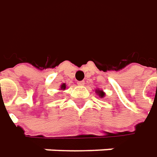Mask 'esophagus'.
<instances>
[{"label":"esophagus","instance_id":"obj_1","mask_svg":"<svg viewBox=\"0 0 157 157\" xmlns=\"http://www.w3.org/2000/svg\"><path fill=\"white\" fill-rule=\"evenodd\" d=\"M77 84H78L79 86H83L84 84H85V82L84 81H80V82H77Z\"/></svg>","mask_w":157,"mask_h":157}]
</instances>
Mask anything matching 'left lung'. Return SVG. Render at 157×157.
I'll return each instance as SVG.
<instances>
[{
	"label": "left lung",
	"mask_w": 157,
	"mask_h": 157,
	"mask_svg": "<svg viewBox=\"0 0 157 157\" xmlns=\"http://www.w3.org/2000/svg\"><path fill=\"white\" fill-rule=\"evenodd\" d=\"M95 93H96V95H99L100 98H103V97L105 96V93L103 92V90H101V89H95Z\"/></svg>",
	"instance_id": "1"
}]
</instances>
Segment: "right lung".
Here are the masks:
<instances>
[{"instance_id":"obj_1","label":"right lung","mask_w":157,"mask_h":157,"mask_svg":"<svg viewBox=\"0 0 157 157\" xmlns=\"http://www.w3.org/2000/svg\"><path fill=\"white\" fill-rule=\"evenodd\" d=\"M65 89H66V84L62 83V85H61V87H60V90H61V91H63V90H65Z\"/></svg>"}]
</instances>
